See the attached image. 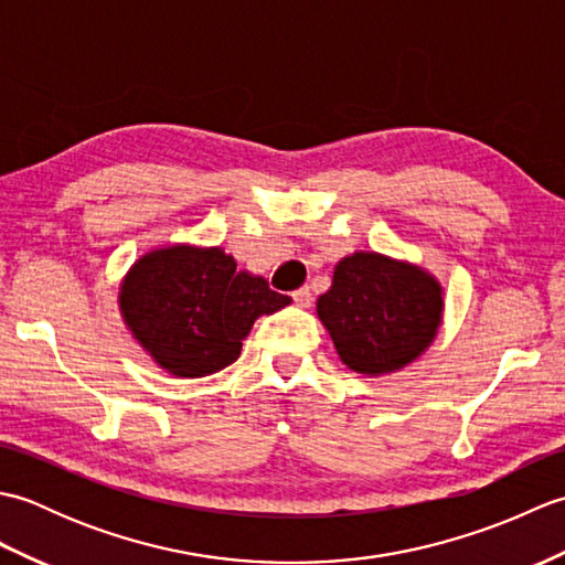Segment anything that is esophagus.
Returning <instances> with one entry per match:
<instances>
[{
  "instance_id": "esophagus-1",
  "label": "esophagus",
  "mask_w": 565,
  "mask_h": 565,
  "mask_svg": "<svg viewBox=\"0 0 565 565\" xmlns=\"http://www.w3.org/2000/svg\"><path fill=\"white\" fill-rule=\"evenodd\" d=\"M294 301H296L298 306H301V308H308L310 303H313V294H310L308 286H303V289L294 291Z\"/></svg>"
}]
</instances>
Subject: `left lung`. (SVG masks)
Segmentation results:
<instances>
[{
	"label": "left lung",
	"instance_id": "8db88e82",
	"mask_svg": "<svg viewBox=\"0 0 565 565\" xmlns=\"http://www.w3.org/2000/svg\"><path fill=\"white\" fill-rule=\"evenodd\" d=\"M441 308L435 276L376 252L344 257L330 291L318 298V318L340 359L369 376L391 374L423 354L435 340Z\"/></svg>",
	"mask_w": 565,
	"mask_h": 565
}]
</instances>
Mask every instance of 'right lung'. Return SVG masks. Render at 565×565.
I'll return each instance as SVG.
<instances>
[{"instance_id":"right-lung-1","label":"right lung","mask_w":565,"mask_h":565,"mask_svg":"<svg viewBox=\"0 0 565 565\" xmlns=\"http://www.w3.org/2000/svg\"><path fill=\"white\" fill-rule=\"evenodd\" d=\"M118 303L154 362L174 376L199 379L233 364L255 320L291 298L271 291L262 276L237 271L221 247L174 245L134 264Z\"/></svg>"}]
</instances>
